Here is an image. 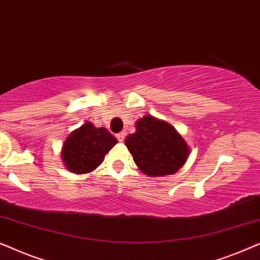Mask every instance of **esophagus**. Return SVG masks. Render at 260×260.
<instances>
[{
	"label": "esophagus",
	"mask_w": 260,
	"mask_h": 260,
	"mask_svg": "<svg viewBox=\"0 0 260 260\" xmlns=\"http://www.w3.org/2000/svg\"><path fill=\"white\" fill-rule=\"evenodd\" d=\"M125 136H126V133L125 131H122V133H119V134H117V140H118L119 142H123L124 141V138H125Z\"/></svg>",
	"instance_id": "esophagus-1"
}]
</instances>
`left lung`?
<instances>
[{
    "label": "left lung",
    "instance_id": "8db88e82",
    "mask_svg": "<svg viewBox=\"0 0 260 260\" xmlns=\"http://www.w3.org/2000/svg\"><path fill=\"white\" fill-rule=\"evenodd\" d=\"M135 126L136 133L125 138V145L145 175H172L186 163L189 149L169 123L147 115L138 119Z\"/></svg>",
    "mask_w": 260,
    "mask_h": 260
}]
</instances>
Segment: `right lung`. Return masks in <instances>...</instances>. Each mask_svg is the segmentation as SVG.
<instances>
[{
	"instance_id": "add662e5",
	"label": "right lung",
	"mask_w": 260,
	"mask_h": 260,
	"mask_svg": "<svg viewBox=\"0 0 260 260\" xmlns=\"http://www.w3.org/2000/svg\"><path fill=\"white\" fill-rule=\"evenodd\" d=\"M116 143V138L105 127H95L86 122L66 138L61 150L62 161L74 174L90 173L101 165Z\"/></svg>"
}]
</instances>
